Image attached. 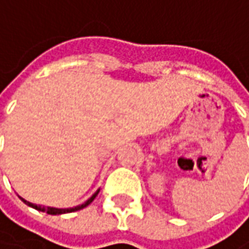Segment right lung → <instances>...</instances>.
I'll list each match as a JSON object with an SVG mask.
<instances>
[{
  "instance_id": "1",
  "label": "right lung",
  "mask_w": 249,
  "mask_h": 249,
  "mask_svg": "<svg viewBox=\"0 0 249 249\" xmlns=\"http://www.w3.org/2000/svg\"><path fill=\"white\" fill-rule=\"evenodd\" d=\"M98 192H100V189L98 191H96V192L93 193L92 197L88 198L87 201L84 204H81V205H77V207H74V208H65V209H60V208H52V207H42V205H37V204H33V203H29V201H26V200H24L25 204H28L29 207H32V208L37 209V211H41V212H46V213L49 214H62V213H71V212H74V211H80V209L85 208L87 205H89V204L92 203L93 200L96 198V196L98 195Z\"/></svg>"
}]
</instances>
